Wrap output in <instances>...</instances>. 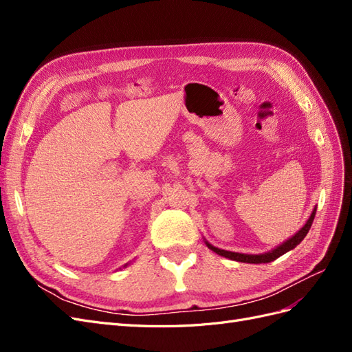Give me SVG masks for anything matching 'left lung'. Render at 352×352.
Here are the masks:
<instances>
[{
  "label": "left lung",
  "mask_w": 352,
  "mask_h": 352,
  "mask_svg": "<svg viewBox=\"0 0 352 352\" xmlns=\"http://www.w3.org/2000/svg\"><path fill=\"white\" fill-rule=\"evenodd\" d=\"M316 207L313 210V212L310 214V217H308V220L305 221V225L298 230L295 235H292L289 239H286L285 242H282L280 245H278V247L273 248L272 251H267V252H263V254H242V252H233V251H226V250H220L217 247H214V245H211L208 241L204 239L207 247L212 251L216 252L219 255H221V257H226L229 260H233V261H241V263H250V264H261V263H270V261H274L276 258H279L280 255L286 254L287 251L294 250L298 243H300L305 236L308 230H310L311 225H313V220H314V216H316Z\"/></svg>",
  "instance_id": "1"
}]
</instances>
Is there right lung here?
I'll use <instances>...</instances> for the list:
<instances>
[{"mask_svg":"<svg viewBox=\"0 0 352 352\" xmlns=\"http://www.w3.org/2000/svg\"><path fill=\"white\" fill-rule=\"evenodd\" d=\"M126 265H127V264H124V265H123V267H126Z\"/></svg>","mask_w":352,"mask_h":352,"instance_id":"obj_1","label":"right lung"}]
</instances>
